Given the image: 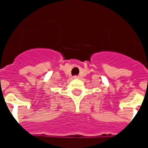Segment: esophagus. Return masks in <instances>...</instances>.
Wrapping results in <instances>:
<instances>
[{
  "label": "esophagus",
  "instance_id": "34e87169",
  "mask_svg": "<svg viewBox=\"0 0 148 148\" xmlns=\"http://www.w3.org/2000/svg\"><path fill=\"white\" fill-rule=\"evenodd\" d=\"M73 78H79L80 77L78 76V75H74V76H73Z\"/></svg>",
  "mask_w": 148,
  "mask_h": 148
}]
</instances>
